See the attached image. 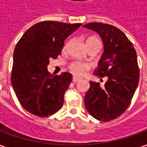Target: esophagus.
<instances>
[{
	"instance_id": "obj_1",
	"label": "esophagus",
	"mask_w": 147,
	"mask_h": 147,
	"mask_svg": "<svg viewBox=\"0 0 147 147\" xmlns=\"http://www.w3.org/2000/svg\"><path fill=\"white\" fill-rule=\"evenodd\" d=\"M80 80V78H78V77H76V76H73V78H72V81H73L74 83H76L77 81H79Z\"/></svg>"
}]
</instances>
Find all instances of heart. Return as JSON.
<instances>
[{
  "mask_svg": "<svg viewBox=\"0 0 147 147\" xmlns=\"http://www.w3.org/2000/svg\"><path fill=\"white\" fill-rule=\"evenodd\" d=\"M96 44L101 45L100 40L95 36H91L87 40V45H96ZM68 69L69 71L75 76H81L89 69V66L85 63H83V62L74 61V62H71V63L69 64Z\"/></svg>",
  "mask_w": 147,
  "mask_h": 147,
  "instance_id": "1",
  "label": "heart"
}]
</instances>
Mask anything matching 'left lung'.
Segmentation results:
<instances>
[{"instance_id":"obj_1","label":"left lung","mask_w":147,"mask_h":147,"mask_svg":"<svg viewBox=\"0 0 147 147\" xmlns=\"http://www.w3.org/2000/svg\"><path fill=\"white\" fill-rule=\"evenodd\" d=\"M84 27L93 30L102 40L104 52L94 74L107 78L103 86L90 81L84 105L95 119L107 122L118 118L130 105L139 81L136 50L124 33L112 25L90 23Z\"/></svg>"}]
</instances>
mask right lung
<instances>
[{
	"label": "right lung",
	"instance_id": "add662e5",
	"mask_svg": "<svg viewBox=\"0 0 147 147\" xmlns=\"http://www.w3.org/2000/svg\"><path fill=\"white\" fill-rule=\"evenodd\" d=\"M81 25L44 21L31 27L18 40L13 51L11 84L28 112L47 117L63 107L72 76L69 72L50 76L47 66L49 60L61 55L64 40Z\"/></svg>",
	"mask_w": 147,
	"mask_h": 147
}]
</instances>
